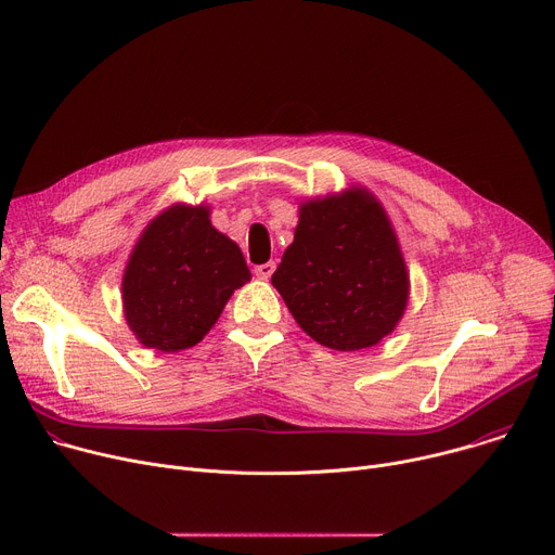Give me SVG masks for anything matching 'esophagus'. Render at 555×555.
<instances>
[{
    "mask_svg": "<svg viewBox=\"0 0 555 555\" xmlns=\"http://www.w3.org/2000/svg\"><path fill=\"white\" fill-rule=\"evenodd\" d=\"M274 270H276V262L268 260V262H262V266H256L254 272L258 279H270L274 274Z\"/></svg>",
    "mask_w": 555,
    "mask_h": 555,
    "instance_id": "esophagus-1",
    "label": "esophagus"
}]
</instances>
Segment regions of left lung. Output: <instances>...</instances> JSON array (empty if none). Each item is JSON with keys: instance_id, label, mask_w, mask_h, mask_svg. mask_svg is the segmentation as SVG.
I'll list each match as a JSON object with an SVG mask.
<instances>
[{"instance_id": "left-lung-1", "label": "left lung", "mask_w": 555, "mask_h": 555, "mask_svg": "<svg viewBox=\"0 0 555 555\" xmlns=\"http://www.w3.org/2000/svg\"><path fill=\"white\" fill-rule=\"evenodd\" d=\"M272 285L297 324L335 351L375 346L410 297L396 231L383 204L360 186L301 202L295 241Z\"/></svg>"}]
</instances>
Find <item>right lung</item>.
<instances>
[{"mask_svg": "<svg viewBox=\"0 0 555 555\" xmlns=\"http://www.w3.org/2000/svg\"><path fill=\"white\" fill-rule=\"evenodd\" d=\"M251 279L241 247L209 207L172 204L143 229L124 274V312L139 344L162 353L195 346L233 289Z\"/></svg>", "mask_w": 555, "mask_h": 555, "instance_id": "right-lung-1", "label": "right lung"}]
</instances>
